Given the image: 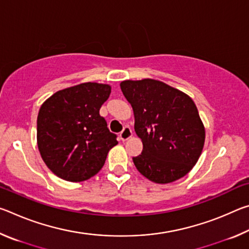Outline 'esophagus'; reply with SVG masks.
<instances>
[{
  "mask_svg": "<svg viewBox=\"0 0 249 249\" xmlns=\"http://www.w3.org/2000/svg\"><path fill=\"white\" fill-rule=\"evenodd\" d=\"M132 136H133V130H132V128L129 127V126H125V127L123 128V130H122L121 134H120L121 140L123 141V142L129 140V138L132 137Z\"/></svg>",
  "mask_w": 249,
  "mask_h": 249,
  "instance_id": "obj_1",
  "label": "esophagus"
}]
</instances>
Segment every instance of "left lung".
<instances>
[{
    "label": "left lung",
    "mask_w": 249,
    "mask_h": 249,
    "mask_svg": "<svg viewBox=\"0 0 249 249\" xmlns=\"http://www.w3.org/2000/svg\"><path fill=\"white\" fill-rule=\"evenodd\" d=\"M132 105L135 132L142 142V153L133 157L135 167L156 183L182 178L202 153L205 130L190 96L158 80L121 82Z\"/></svg>",
    "instance_id": "1"
}]
</instances>
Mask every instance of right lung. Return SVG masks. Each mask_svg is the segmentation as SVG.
I'll use <instances>...</instances> for the list:
<instances>
[{
	"instance_id": "obj_1",
	"label": "right lung",
	"mask_w": 249,
	"mask_h": 249,
	"mask_svg": "<svg viewBox=\"0 0 249 249\" xmlns=\"http://www.w3.org/2000/svg\"><path fill=\"white\" fill-rule=\"evenodd\" d=\"M108 84L87 82L53 94L37 117V145L46 165L59 178L80 182L103 167L117 145L100 108L108 99Z\"/></svg>"
}]
</instances>
